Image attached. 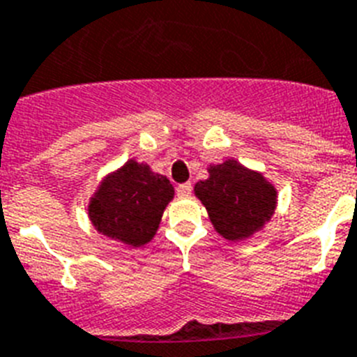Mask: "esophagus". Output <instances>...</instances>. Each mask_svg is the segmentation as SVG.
Wrapping results in <instances>:
<instances>
[{
	"label": "esophagus",
	"instance_id": "esophagus-1",
	"mask_svg": "<svg viewBox=\"0 0 357 357\" xmlns=\"http://www.w3.org/2000/svg\"><path fill=\"white\" fill-rule=\"evenodd\" d=\"M191 191H193V185H191V182H184V184H181L178 188H176V195L190 197Z\"/></svg>",
	"mask_w": 357,
	"mask_h": 357
}]
</instances>
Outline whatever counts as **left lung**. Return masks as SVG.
<instances>
[{"label": "left lung", "instance_id": "obj_1", "mask_svg": "<svg viewBox=\"0 0 357 357\" xmlns=\"http://www.w3.org/2000/svg\"><path fill=\"white\" fill-rule=\"evenodd\" d=\"M195 195L206 206L215 229L228 241H238L270 220L278 193L261 173L226 160L210 166V178L197 182Z\"/></svg>", "mask_w": 357, "mask_h": 357}]
</instances>
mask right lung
Masks as SVG:
<instances>
[{
  "label": "right lung",
  "mask_w": 357,
  "mask_h": 357,
  "mask_svg": "<svg viewBox=\"0 0 357 357\" xmlns=\"http://www.w3.org/2000/svg\"><path fill=\"white\" fill-rule=\"evenodd\" d=\"M175 190L166 176L129 160L109 175L89 204L94 228L131 246L149 243Z\"/></svg>",
  "instance_id": "1"
}]
</instances>
